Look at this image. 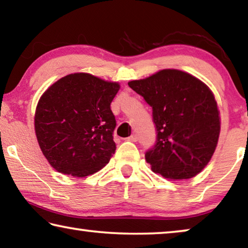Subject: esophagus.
Wrapping results in <instances>:
<instances>
[{
    "instance_id": "esophagus-1",
    "label": "esophagus",
    "mask_w": 248,
    "mask_h": 248,
    "mask_svg": "<svg viewBox=\"0 0 248 248\" xmlns=\"http://www.w3.org/2000/svg\"><path fill=\"white\" fill-rule=\"evenodd\" d=\"M127 140H128V141L135 142V141H137V140H138V136H137V135H131L130 137H128Z\"/></svg>"
}]
</instances>
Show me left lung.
I'll list each match as a JSON object with an SVG mask.
<instances>
[{
	"label": "left lung",
	"mask_w": 248,
	"mask_h": 248,
	"mask_svg": "<svg viewBox=\"0 0 248 248\" xmlns=\"http://www.w3.org/2000/svg\"><path fill=\"white\" fill-rule=\"evenodd\" d=\"M128 86L153 108L156 142L145 154L151 170L173 180L201 172L215 151L220 130L217 102L208 87L175 69Z\"/></svg>",
	"instance_id": "obj_1"
}]
</instances>
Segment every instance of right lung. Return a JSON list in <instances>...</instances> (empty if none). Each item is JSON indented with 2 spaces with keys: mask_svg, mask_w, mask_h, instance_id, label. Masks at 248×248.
Listing matches in <instances>:
<instances>
[{
  "mask_svg": "<svg viewBox=\"0 0 248 248\" xmlns=\"http://www.w3.org/2000/svg\"><path fill=\"white\" fill-rule=\"evenodd\" d=\"M119 84L89 73H73L40 98L35 135L42 153L59 172L86 177L108 164L116 150V118L110 105Z\"/></svg>",
  "mask_w": 248,
  "mask_h": 248,
  "instance_id": "1",
  "label": "right lung"
}]
</instances>
